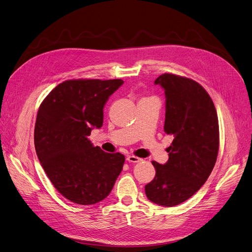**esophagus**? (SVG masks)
Wrapping results in <instances>:
<instances>
[{
  "instance_id": "esophagus-1",
  "label": "esophagus",
  "mask_w": 252,
  "mask_h": 252,
  "mask_svg": "<svg viewBox=\"0 0 252 252\" xmlns=\"http://www.w3.org/2000/svg\"><path fill=\"white\" fill-rule=\"evenodd\" d=\"M126 160H128L129 162H138L141 160V158H139L138 157H135V156H127Z\"/></svg>"
}]
</instances>
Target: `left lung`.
I'll use <instances>...</instances> for the list:
<instances>
[{
    "mask_svg": "<svg viewBox=\"0 0 252 252\" xmlns=\"http://www.w3.org/2000/svg\"><path fill=\"white\" fill-rule=\"evenodd\" d=\"M166 94L163 130L173 136L165 165L152 160L156 176L145 185L148 200L172 207L189 200L206 182L220 149V126L209 94L196 81L165 73L156 79Z\"/></svg>",
    "mask_w": 252,
    "mask_h": 252,
    "instance_id": "left-lung-1",
    "label": "left lung"
}]
</instances>
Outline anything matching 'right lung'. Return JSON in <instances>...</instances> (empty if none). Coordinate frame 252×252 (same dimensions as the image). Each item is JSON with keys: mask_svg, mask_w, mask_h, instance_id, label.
Returning a JSON list of instances; mask_svg holds the SVG:
<instances>
[{"mask_svg": "<svg viewBox=\"0 0 252 252\" xmlns=\"http://www.w3.org/2000/svg\"><path fill=\"white\" fill-rule=\"evenodd\" d=\"M122 79L65 80L41 103L34 141L38 158L57 190L69 201L94 205L112 190L125 156L94 147L87 139L103 125V108Z\"/></svg>", "mask_w": 252, "mask_h": 252, "instance_id": "add662e5", "label": "right lung"}]
</instances>
